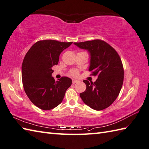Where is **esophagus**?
<instances>
[{"label": "esophagus", "instance_id": "34e87169", "mask_svg": "<svg viewBox=\"0 0 149 149\" xmlns=\"http://www.w3.org/2000/svg\"><path fill=\"white\" fill-rule=\"evenodd\" d=\"M78 82H79V81H78V80L74 79H72V83H73V84L77 83H78Z\"/></svg>", "mask_w": 149, "mask_h": 149}]
</instances>
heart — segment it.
I'll return each mask as SVG.
<instances>
[{"label":"heart","instance_id":"b5f03b06","mask_svg":"<svg viewBox=\"0 0 149 149\" xmlns=\"http://www.w3.org/2000/svg\"><path fill=\"white\" fill-rule=\"evenodd\" d=\"M69 74L72 76H74V77H76L79 75V70L76 68H73L72 70H70L69 72Z\"/></svg>","mask_w":149,"mask_h":149}]
</instances>
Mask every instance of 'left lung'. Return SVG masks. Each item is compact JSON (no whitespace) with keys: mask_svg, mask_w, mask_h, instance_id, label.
Returning <instances> with one entry per match:
<instances>
[{"mask_svg":"<svg viewBox=\"0 0 149 149\" xmlns=\"http://www.w3.org/2000/svg\"><path fill=\"white\" fill-rule=\"evenodd\" d=\"M86 49L91 55L90 75L97 76L95 82L84 80L86 89L80 97L87 106L100 111L111 105L118 96L123 82V64L115 49L101 40L74 43Z\"/></svg>","mask_w":149,"mask_h":149,"instance_id":"1","label":"left lung"}]
</instances>
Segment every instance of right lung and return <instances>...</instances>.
Here are the masks:
<instances>
[{"label": "right lung", "mask_w": 149, "mask_h": 149, "mask_svg": "<svg viewBox=\"0 0 149 149\" xmlns=\"http://www.w3.org/2000/svg\"><path fill=\"white\" fill-rule=\"evenodd\" d=\"M72 42L45 40L35 43L25 56L22 65V79L24 91L34 105L43 110H50L61 104L72 79L62 77L55 81L52 67L59 62L63 50Z\"/></svg>", "instance_id": "1"}]
</instances>
